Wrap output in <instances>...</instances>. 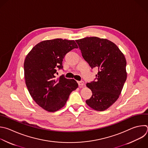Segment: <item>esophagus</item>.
Returning a JSON list of instances; mask_svg holds the SVG:
<instances>
[{
	"label": "esophagus",
	"instance_id": "esophagus-1",
	"mask_svg": "<svg viewBox=\"0 0 148 148\" xmlns=\"http://www.w3.org/2000/svg\"><path fill=\"white\" fill-rule=\"evenodd\" d=\"M78 85H79V86H83V85H84V81H78Z\"/></svg>",
	"mask_w": 148,
	"mask_h": 148
}]
</instances>
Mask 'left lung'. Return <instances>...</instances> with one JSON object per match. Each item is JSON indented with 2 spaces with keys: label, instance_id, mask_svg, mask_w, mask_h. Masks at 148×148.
<instances>
[{
  "label": "left lung",
  "instance_id": "obj_1",
  "mask_svg": "<svg viewBox=\"0 0 148 148\" xmlns=\"http://www.w3.org/2000/svg\"><path fill=\"white\" fill-rule=\"evenodd\" d=\"M82 57L91 68L98 69L96 80L87 83L92 92L86 103L97 111H104L118 99L127 79L126 59L112 41L96 36L75 40Z\"/></svg>",
  "mask_w": 148,
  "mask_h": 148
}]
</instances>
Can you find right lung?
I'll return each instance as SVG.
<instances>
[{"label": "right lung", "instance_id": "1", "mask_svg": "<svg viewBox=\"0 0 148 148\" xmlns=\"http://www.w3.org/2000/svg\"><path fill=\"white\" fill-rule=\"evenodd\" d=\"M75 48L78 47L74 40H43L33 47L25 59L24 78L28 92L36 104L47 112L64 107L71 92L78 86L74 79L55 76L57 69H63L66 53Z\"/></svg>", "mask_w": 148, "mask_h": 148}]
</instances>
